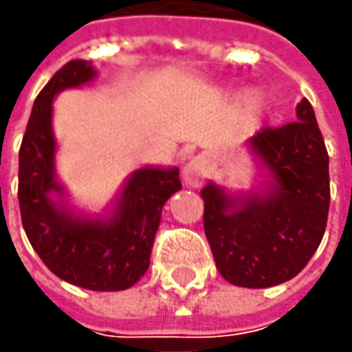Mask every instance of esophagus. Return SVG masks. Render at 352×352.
<instances>
[{"mask_svg":"<svg viewBox=\"0 0 352 352\" xmlns=\"http://www.w3.org/2000/svg\"><path fill=\"white\" fill-rule=\"evenodd\" d=\"M208 173H210V166H208L206 157L198 156L186 164L183 169V179L188 186H200L206 181Z\"/></svg>","mask_w":352,"mask_h":352,"instance_id":"1","label":"esophagus"}]
</instances>
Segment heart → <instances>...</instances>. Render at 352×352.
Segmentation results:
<instances>
[{"mask_svg": "<svg viewBox=\"0 0 352 352\" xmlns=\"http://www.w3.org/2000/svg\"><path fill=\"white\" fill-rule=\"evenodd\" d=\"M250 107H252L254 111L260 109V107H262V98H260V96H254V98L250 100Z\"/></svg>", "mask_w": 352, "mask_h": 352, "instance_id": "1", "label": "heart"}]
</instances>
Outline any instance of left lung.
Here are the masks:
<instances>
[{
	"label": "left lung",
	"instance_id": "left-lung-1",
	"mask_svg": "<svg viewBox=\"0 0 352 352\" xmlns=\"http://www.w3.org/2000/svg\"><path fill=\"white\" fill-rule=\"evenodd\" d=\"M274 177L264 195L231 198L204 186V231L219 274L229 283L264 289L307 266L326 233L329 156L314 109L296 104V121L264 126L248 140Z\"/></svg>",
	"mask_w": 352,
	"mask_h": 352
}]
</instances>
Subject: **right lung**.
Segmentation results:
<instances>
[{
    "instance_id": "obj_1",
    "label": "right lung",
    "mask_w": 352,
    "mask_h": 352,
    "mask_svg": "<svg viewBox=\"0 0 352 352\" xmlns=\"http://www.w3.org/2000/svg\"><path fill=\"white\" fill-rule=\"evenodd\" d=\"M92 76L90 63L69 61L34 100L19 150V206L30 245L57 277L90 291H123L150 266L162 208L181 188V181L177 167L138 169L107 221L78 219L50 200L52 190L61 192L54 177V96Z\"/></svg>"
}]
</instances>
